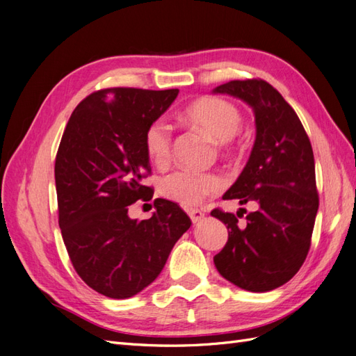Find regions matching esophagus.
Listing matches in <instances>:
<instances>
[{
	"mask_svg": "<svg viewBox=\"0 0 356 356\" xmlns=\"http://www.w3.org/2000/svg\"><path fill=\"white\" fill-rule=\"evenodd\" d=\"M187 213H188V217L191 218L193 224L199 222V221L204 217V213H203L200 209H195V208H190V209H187Z\"/></svg>",
	"mask_w": 356,
	"mask_h": 356,
	"instance_id": "obj_1",
	"label": "esophagus"
}]
</instances>
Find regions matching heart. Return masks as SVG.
Returning a JSON list of instances; mask_svg holds the SVG:
<instances>
[{
  "mask_svg": "<svg viewBox=\"0 0 356 356\" xmlns=\"http://www.w3.org/2000/svg\"><path fill=\"white\" fill-rule=\"evenodd\" d=\"M188 120L217 143L220 153H227L234 145L236 134L242 124V114L232 102L204 96L186 110ZM145 153L159 168H165L172 156V127L165 118H157L147 127L144 136ZM225 186L221 175L215 172L179 169L160 182V193L165 197L186 207H195L204 197L220 193Z\"/></svg>",
  "mask_w": 356,
  "mask_h": 356,
  "instance_id": "b5f03b06",
  "label": "heart"
}]
</instances>
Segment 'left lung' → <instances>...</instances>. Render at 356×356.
<instances>
[{
    "label": "left lung",
    "instance_id": "8db88e82",
    "mask_svg": "<svg viewBox=\"0 0 356 356\" xmlns=\"http://www.w3.org/2000/svg\"><path fill=\"white\" fill-rule=\"evenodd\" d=\"M212 92L239 98L254 110L251 156L222 199L258 204L243 225L239 212H211L229 230L213 263L236 286L266 293L286 284L307 257L319 207L314 149L293 106L267 81L233 80Z\"/></svg>",
    "mask_w": 356,
    "mask_h": 356
}]
</instances>
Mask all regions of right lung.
Segmentation results:
<instances>
[{"label":"right lung","mask_w":356,"mask_h":356,"mask_svg":"<svg viewBox=\"0 0 356 356\" xmlns=\"http://www.w3.org/2000/svg\"><path fill=\"white\" fill-rule=\"evenodd\" d=\"M178 89L111 88L90 93L71 114L55 161L59 227L75 272L96 293L129 298L163 270L191 225L177 203L156 199L148 220L129 218L136 200H152L147 127Z\"/></svg>","instance_id":"1"}]
</instances>
